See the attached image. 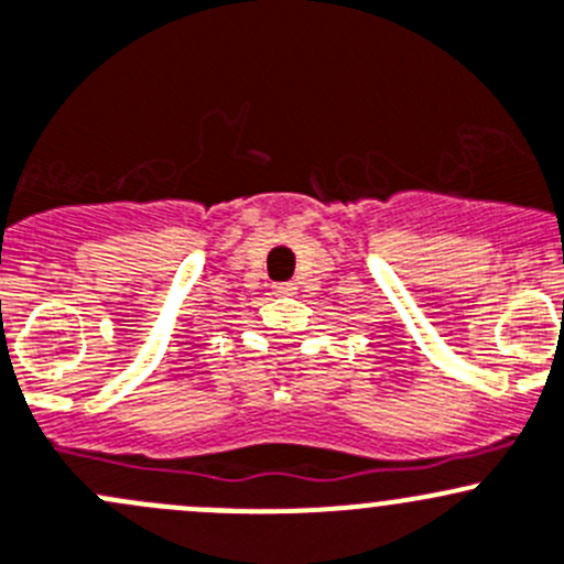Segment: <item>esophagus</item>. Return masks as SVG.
Masks as SVG:
<instances>
[{
    "label": "esophagus",
    "mask_w": 564,
    "mask_h": 564,
    "mask_svg": "<svg viewBox=\"0 0 564 564\" xmlns=\"http://www.w3.org/2000/svg\"><path fill=\"white\" fill-rule=\"evenodd\" d=\"M274 293L276 295H293L295 293V284L293 282H276L274 284Z\"/></svg>",
    "instance_id": "34e87169"
}]
</instances>
